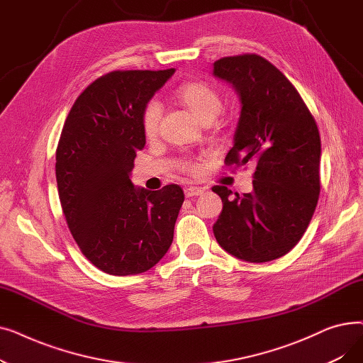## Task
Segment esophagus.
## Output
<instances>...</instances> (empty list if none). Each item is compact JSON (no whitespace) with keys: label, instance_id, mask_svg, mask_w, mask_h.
<instances>
[{"label":"esophagus","instance_id":"1","mask_svg":"<svg viewBox=\"0 0 363 363\" xmlns=\"http://www.w3.org/2000/svg\"><path fill=\"white\" fill-rule=\"evenodd\" d=\"M184 193H185V197H197V196H201L204 191L201 188H199V186H186L185 189H184Z\"/></svg>","mask_w":363,"mask_h":363}]
</instances>
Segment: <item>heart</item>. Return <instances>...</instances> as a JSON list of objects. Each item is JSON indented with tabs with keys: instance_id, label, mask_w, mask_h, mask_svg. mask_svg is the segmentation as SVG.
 <instances>
[{
	"instance_id": "1",
	"label": "heart",
	"mask_w": 363,
	"mask_h": 363,
	"mask_svg": "<svg viewBox=\"0 0 363 363\" xmlns=\"http://www.w3.org/2000/svg\"><path fill=\"white\" fill-rule=\"evenodd\" d=\"M177 100L185 106L194 116L206 123L216 119L223 107L220 94L203 81H186L175 89ZM162 119V106L159 101H148L141 111V128L144 137L151 140L157 135ZM182 170L189 175H197L199 167L191 163H184Z\"/></svg>"
}]
</instances>
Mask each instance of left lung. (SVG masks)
<instances>
[{"mask_svg":"<svg viewBox=\"0 0 363 363\" xmlns=\"http://www.w3.org/2000/svg\"><path fill=\"white\" fill-rule=\"evenodd\" d=\"M213 66V74L235 86L242 104L225 164L255 167L249 194L212 188L223 203L213 234L238 259L269 262L300 241L316 208L318 125L294 85L262 55L223 57Z\"/></svg>","mask_w":363,"mask_h":363,"instance_id":"8db88e82","label":"left lung"}]
</instances>
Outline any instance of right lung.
Segmentation results:
<instances>
[{"label": "right lung", "instance_id": "right-lung-1", "mask_svg": "<svg viewBox=\"0 0 363 363\" xmlns=\"http://www.w3.org/2000/svg\"><path fill=\"white\" fill-rule=\"evenodd\" d=\"M114 70L72 106L55 150V178L69 231L100 271L126 277L152 268L169 250L184 203L177 184L133 188L129 174L145 145L141 111L174 74Z\"/></svg>", "mask_w": 363, "mask_h": 363}]
</instances>
